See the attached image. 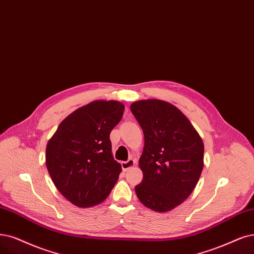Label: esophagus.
<instances>
[{"mask_svg":"<svg viewBox=\"0 0 254 254\" xmlns=\"http://www.w3.org/2000/svg\"><path fill=\"white\" fill-rule=\"evenodd\" d=\"M134 165H135V160H134V159H128L127 161H122L121 162V167H122V170H124L125 172L128 171L129 168H132Z\"/></svg>","mask_w":254,"mask_h":254,"instance_id":"1","label":"esophagus"}]
</instances>
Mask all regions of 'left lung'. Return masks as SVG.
Segmentation results:
<instances>
[{
	"label": "left lung",
	"mask_w": 254,
	"mask_h": 254,
	"mask_svg": "<svg viewBox=\"0 0 254 254\" xmlns=\"http://www.w3.org/2000/svg\"><path fill=\"white\" fill-rule=\"evenodd\" d=\"M130 111L144 134L139 159L143 179L136 194L149 209L172 210L189 198L200 179L202 139L183 113L166 101L139 100Z\"/></svg>",
	"instance_id": "obj_1"
}]
</instances>
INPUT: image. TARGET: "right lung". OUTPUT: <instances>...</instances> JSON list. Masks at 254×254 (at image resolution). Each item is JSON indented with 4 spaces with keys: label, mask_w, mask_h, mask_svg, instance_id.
I'll return each instance as SVG.
<instances>
[{
    "label": "right lung",
    "mask_w": 254,
    "mask_h": 254,
    "mask_svg": "<svg viewBox=\"0 0 254 254\" xmlns=\"http://www.w3.org/2000/svg\"><path fill=\"white\" fill-rule=\"evenodd\" d=\"M125 106L96 100L74 111L56 129L46 148V165L56 189L78 207L105 201L121 165L112 156L110 133Z\"/></svg>",
    "instance_id": "1"
}]
</instances>
